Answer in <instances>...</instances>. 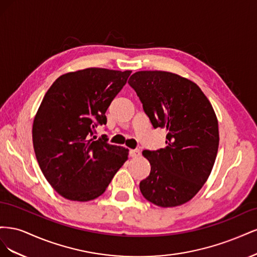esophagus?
I'll list each match as a JSON object with an SVG mask.
<instances>
[{"label": "esophagus", "mask_w": 257, "mask_h": 257, "mask_svg": "<svg viewBox=\"0 0 257 257\" xmlns=\"http://www.w3.org/2000/svg\"><path fill=\"white\" fill-rule=\"evenodd\" d=\"M130 155L132 158H138L139 155H141V150H139V149L130 150Z\"/></svg>", "instance_id": "34e87169"}]
</instances>
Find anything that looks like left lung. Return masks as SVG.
I'll list each match as a JSON object with an SVG mask.
<instances>
[{"label":"left lung","mask_w":257,"mask_h":257,"mask_svg":"<svg viewBox=\"0 0 257 257\" xmlns=\"http://www.w3.org/2000/svg\"><path fill=\"white\" fill-rule=\"evenodd\" d=\"M128 84L153 127L167 130L165 148L143 151L151 172L139 189L160 207L188 203L203 188L216 158L220 137L213 108L196 83L177 74L142 71Z\"/></svg>","instance_id":"left-lung-1"}]
</instances>
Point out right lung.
I'll use <instances>...</instances> for the list:
<instances>
[{
    "instance_id": "right-lung-1",
    "label": "right lung",
    "mask_w": 257,
    "mask_h": 257,
    "mask_svg": "<svg viewBox=\"0 0 257 257\" xmlns=\"http://www.w3.org/2000/svg\"><path fill=\"white\" fill-rule=\"evenodd\" d=\"M131 73L97 67L67 73L45 94L33 122L34 151L45 178L64 198H97L127 160L128 149L109 145L106 135L94 141V134Z\"/></svg>"
}]
</instances>
